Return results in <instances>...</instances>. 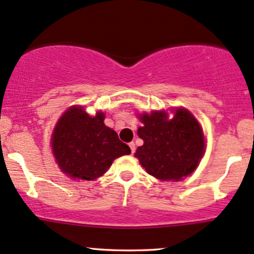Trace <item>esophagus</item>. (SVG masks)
<instances>
[{
	"label": "esophagus",
	"mask_w": 254,
	"mask_h": 254,
	"mask_svg": "<svg viewBox=\"0 0 254 254\" xmlns=\"http://www.w3.org/2000/svg\"><path fill=\"white\" fill-rule=\"evenodd\" d=\"M129 148H130V152H132V154H134V152H135L134 143H129Z\"/></svg>",
	"instance_id": "1"
}]
</instances>
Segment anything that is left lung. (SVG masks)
<instances>
[{"label": "left lung", "instance_id": "8db88e82", "mask_svg": "<svg viewBox=\"0 0 254 254\" xmlns=\"http://www.w3.org/2000/svg\"><path fill=\"white\" fill-rule=\"evenodd\" d=\"M138 135L144 144L135 151L150 176L161 181H181L195 171L203 155L204 137L200 125L185 109L168 120L165 111L143 114Z\"/></svg>", "mask_w": 254, "mask_h": 254}]
</instances>
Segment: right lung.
Masks as SVG:
<instances>
[{"label": "right lung", "instance_id": "right-lung-1", "mask_svg": "<svg viewBox=\"0 0 254 254\" xmlns=\"http://www.w3.org/2000/svg\"><path fill=\"white\" fill-rule=\"evenodd\" d=\"M104 114L89 116L72 106L59 119L52 149L61 170L71 178L93 181L110 168L113 161L130 154L114 129L104 125Z\"/></svg>", "mask_w": 254, "mask_h": 254}]
</instances>
